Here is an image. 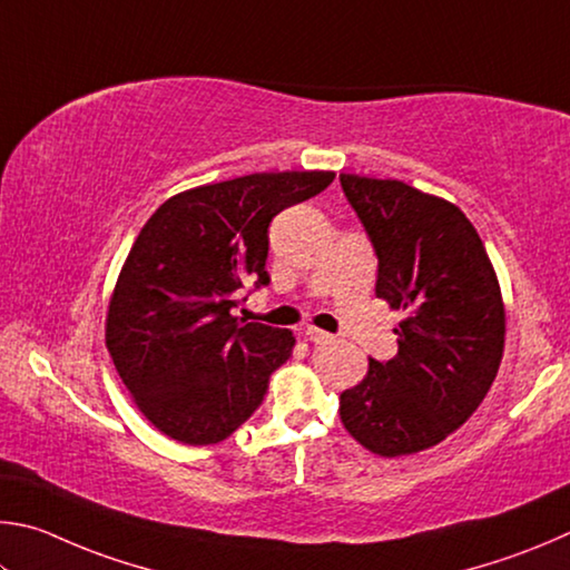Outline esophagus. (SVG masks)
Here are the masks:
<instances>
[{
    "mask_svg": "<svg viewBox=\"0 0 570 570\" xmlns=\"http://www.w3.org/2000/svg\"><path fill=\"white\" fill-rule=\"evenodd\" d=\"M305 335H307V341H313L315 345H325V343L333 341L331 333H325V331H321V327H313V325L307 327Z\"/></svg>",
    "mask_w": 570,
    "mask_h": 570,
    "instance_id": "obj_1",
    "label": "esophagus"
}]
</instances>
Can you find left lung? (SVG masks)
Returning <instances> with one entry per match:
<instances>
[{
  "instance_id": "obj_1",
  "label": "left lung",
  "mask_w": 570,
  "mask_h": 570,
  "mask_svg": "<svg viewBox=\"0 0 570 570\" xmlns=\"http://www.w3.org/2000/svg\"><path fill=\"white\" fill-rule=\"evenodd\" d=\"M377 255L375 295L405 317L397 355L341 395V421L375 455H411L458 431L495 381L505 307L461 209L401 179L341 175Z\"/></svg>"
}]
</instances>
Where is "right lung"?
<instances>
[{"mask_svg":"<svg viewBox=\"0 0 570 570\" xmlns=\"http://www.w3.org/2000/svg\"><path fill=\"white\" fill-rule=\"evenodd\" d=\"M335 173H255L185 189L139 229L109 301L105 343L135 405L185 445L225 441L257 411L295 337L235 317L243 279L269 283L267 227Z\"/></svg>","mask_w":570,"mask_h":570,"instance_id":"obj_1","label":"right lung"}]
</instances>
